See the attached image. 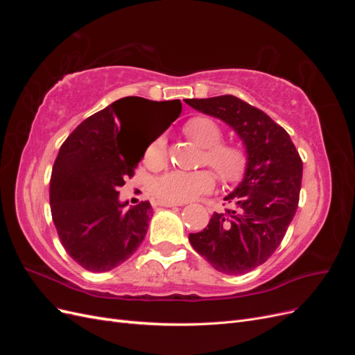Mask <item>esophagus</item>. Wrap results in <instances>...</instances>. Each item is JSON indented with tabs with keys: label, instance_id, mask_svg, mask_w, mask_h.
<instances>
[{
	"label": "esophagus",
	"instance_id": "34e87169",
	"mask_svg": "<svg viewBox=\"0 0 355 355\" xmlns=\"http://www.w3.org/2000/svg\"><path fill=\"white\" fill-rule=\"evenodd\" d=\"M157 204H158V206H163V207H176V206H180V204H176V202H167V201H158Z\"/></svg>",
	"mask_w": 355,
	"mask_h": 355
}]
</instances>
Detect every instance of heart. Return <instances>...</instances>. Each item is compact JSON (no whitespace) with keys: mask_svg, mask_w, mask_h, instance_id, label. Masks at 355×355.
Masks as SVG:
<instances>
[{"mask_svg":"<svg viewBox=\"0 0 355 355\" xmlns=\"http://www.w3.org/2000/svg\"><path fill=\"white\" fill-rule=\"evenodd\" d=\"M184 135L192 144L202 148L201 166H210L225 184L239 182L249 166L247 149L231 141H222V125L207 115L192 116L184 124ZM168 153L164 136H157L148 144L144 153L145 164L151 168H163ZM214 187V175L209 168L198 171H171L155 179L151 185L153 194L167 202H187L206 194Z\"/></svg>","mask_w":355,"mask_h":355,"instance_id":"heart-1","label":"heart"}]
</instances>
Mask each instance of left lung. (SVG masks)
Wrapping results in <instances>:
<instances>
[{
  "instance_id": "left-lung-1",
  "label": "left lung",
  "mask_w": 355,
  "mask_h": 355,
  "mask_svg": "<svg viewBox=\"0 0 355 355\" xmlns=\"http://www.w3.org/2000/svg\"><path fill=\"white\" fill-rule=\"evenodd\" d=\"M185 102L228 123L247 148L245 176L225 197L230 207L213 213L207 228L189 234L191 245L214 270L245 274L270 259L295 218L302 158L280 124L232 94Z\"/></svg>"
}]
</instances>
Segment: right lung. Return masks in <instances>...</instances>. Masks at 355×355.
Instances as JSON below:
<instances>
[{
  "mask_svg": "<svg viewBox=\"0 0 355 355\" xmlns=\"http://www.w3.org/2000/svg\"><path fill=\"white\" fill-rule=\"evenodd\" d=\"M180 111L179 99L127 96L85 118L62 144L50 178L51 218L63 249L84 270L110 271L145 240L151 204L141 201L124 210L118 189L135 176L145 148L159 133L141 139L132 135V125L170 112L168 127Z\"/></svg>",
  "mask_w": 355,
  "mask_h": 355,
  "instance_id": "obj_1",
  "label": "right lung"
}]
</instances>
